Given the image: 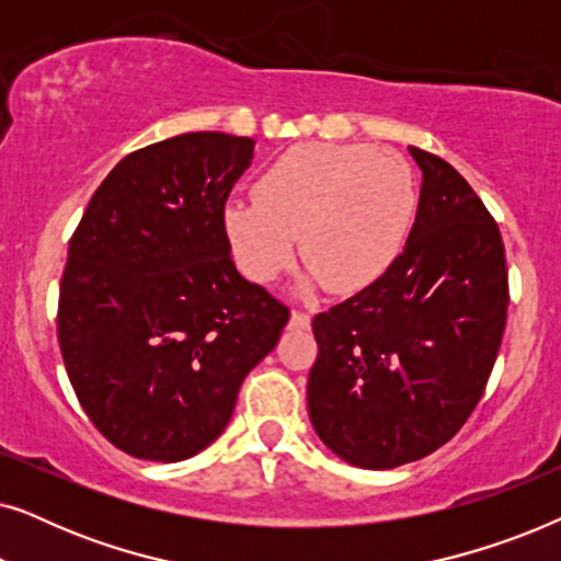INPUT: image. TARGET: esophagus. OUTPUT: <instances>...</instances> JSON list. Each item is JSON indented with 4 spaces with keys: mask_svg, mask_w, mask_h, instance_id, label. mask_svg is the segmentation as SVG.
<instances>
[{
    "mask_svg": "<svg viewBox=\"0 0 561 561\" xmlns=\"http://www.w3.org/2000/svg\"><path fill=\"white\" fill-rule=\"evenodd\" d=\"M311 327V313L309 311H294L290 313V329H309Z\"/></svg>",
    "mask_w": 561,
    "mask_h": 561,
    "instance_id": "esophagus-1",
    "label": "esophagus"
}]
</instances>
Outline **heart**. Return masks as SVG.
Here are the masks:
<instances>
[{
  "label": "heart",
  "mask_w": 561,
  "mask_h": 561,
  "mask_svg": "<svg viewBox=\"0 0 561 561\" xmlns=\"http://www.w3.org/2000/svg\"><path fill=\"white\" fill-rule=\"evenodd\" d=\"M419 194L398 152L301 142L260 173L255 198L225 206V232L257 283L301 260L332 294L352 296L390 271L409 237Z\"/></svg>",
  "instance_id": "heart-1"
}]
</instances>
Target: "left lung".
Returning a JSON list of instances; mask_svg holds the SVG:
<instances>
[{
    "instance_id": "8db88e82",
    "label": "left lung",
    "mask_w": 561,
    "mask_h": 561,
    "mask_svg": "<svg viewBox=\"0 0 561 561\" xmlns=\"http://www.w3.org/2000/svg\"><path fill=\"white\" fill-rule=\"evenodd\" d=\"M409 150L424 183L403 252L380 280L311 321V424L365 470L416 462L465 426L508 317L495 219L447 160Z\"/></svg>"
}]
</instances>
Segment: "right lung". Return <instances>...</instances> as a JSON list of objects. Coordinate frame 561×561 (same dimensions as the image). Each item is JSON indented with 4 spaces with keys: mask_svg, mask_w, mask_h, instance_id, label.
I'll return each mask as SVG.
<instances>
[{
    "mask_svg": "<svg viewBox=\"0 0 561 561\" xmlns=\"http://www.w3.org/2000/svg\"><path fill=\"white\" fill-rule=\"evenodd\" d=\"M255 140L186 133L122 158L68 244L58 342L81 409L114 447L181 462L232 419L288 306L232 263L225 204Z\"/></svg>",
    "mask_w": 561,
    "mask_h": 561,
    "instance_id": "add662e5",
    "label": "right lung"
}]
</instances>
